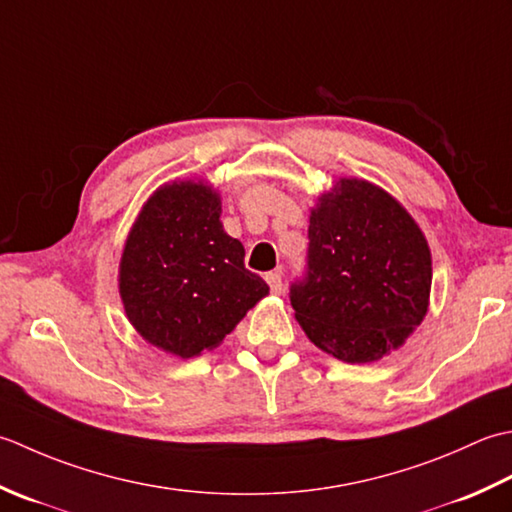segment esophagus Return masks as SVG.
<instances>
[{"label": "esophagus", "mask_w": 512, "mask_h": 512, "mask_svg": "<svg viewBox=\"0 0 512 512\" xmlns=\"http://www.w3.org/2000/svg\"><path fill=\"white\" fill-rule=\"evenodd\" d=\"M265 280H267V285H269L271 291H274V294H280V291H283V271H280V269L269 271V274H265Z\"/></svg>", "instance_id": "esophagus-1"}]
</instances>
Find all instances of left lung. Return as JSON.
<instances>
[{
  "label": "left lung",
  "mask_w": 512,
  "mask_h": 512,
  "mask_svg": "<svg viewBox=\"0 0 512 512\" xmlns=\"http://www.w3.org/2000/svg\"><path fill=\"white\" fill-rule=\"evenodd\" d=\"M307 265L291 307L307 338L342 362H375L400 349L429 311V243L375 183L342 176L318 196Z\"/></svg>",
  "instance_id": "left-lung-1"
}]
</instances>
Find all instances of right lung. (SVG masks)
Instances as JSON below:
<instances>
[{
	"instance_id": "1",
	"label": "right lung",
	"mask_w": 512,
	"mask_h": 512,
	"mask_svg": "<svg viewBox=\"0 0 512 512\" xmlns=\"http://www.w3.org/2000/svg\"><path fill=\"white\" fill-rule=\"evenodd\" d=\"M269 294L245 269V247L221 223V194L203 179L156 187L125 238L119 296L139 336L176 358L212 351Z\"/></svg>"
}]
</instances>
